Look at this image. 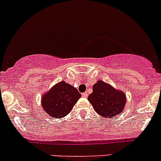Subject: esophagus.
Here are the masks:
<instances>
[{"instance_id":"34e87169","label":"esophagus","mask_w":161,"mask_h":161,"mask_svg":"<svg viewBox=\"0 0 161 161\" xmlns=\"http://www.w3.org/2000/svg\"><path fill=\"white\" fill-rule=\"evenodd\" d=\"M82 96L83 97H85V98H86L88 97V94H87V92H83V93H82Z\"/></svg>"}]
</instances>
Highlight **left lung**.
<instances>
[{"label":"left lung","mask_w":161,"mask_h":161,"mask_svg":"<svg viewBox=\"0 0 161 161\" xmlns=\"http://www.w3.org/2000/svg\"><path fill=\"white\" fill-rule=\"evenodd\" d=\"M88 100L98 114L111 118L124 111L126 96L122 91L98 80L92 86V92L88 97Z\"/></svg>","instance_id":"left-lung-1"}]
</instances>
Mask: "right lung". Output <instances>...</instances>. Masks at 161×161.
Listing matches in <instances>:
<instances>
[{"label":"right lung","mask_w":161,"mask_h":161,"mask_svg":"<svg viewBox=\"0 0 161 161\" xmlns=\"http://www.w3.org/2000/svg\"><path fill=\"white\" fill-rule=\"evenodd\" d=\"M81 94L74 86L64 81L56 83L41 97L42 108L50 117L64 118L70 113Z\"/></svg>","instance_id":"right-lung-1"}]
</instances>
